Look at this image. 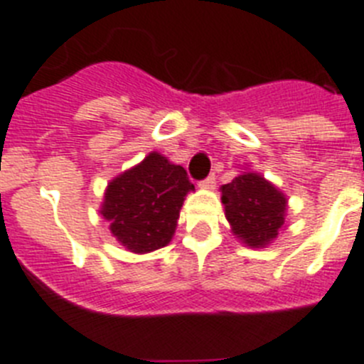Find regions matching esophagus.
<instances>
[{
	"label": "esophagus",
	"instance_id": "esophagus-1",
	"mask_svg": "<svg viewBox=\"0 0 364 364\" xmlns=\"http://www.w3.org/2000/svg\"><path fill=\"white\" fill-rule=\"evenodd\" d=\"M214 185H216V178L214 176H208L207 179H203V181H200V188L201 191H213Z\"/></svg>",
	"mask_w": 364,
	"mask_h": 364
}]
</instances>
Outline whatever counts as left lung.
<instances>
[{
  "label": "left lung",
  "instance_id": "8db88e82",
  "mask_svg": "<svg viewBox=\"0 0 364 364\" xmlns=\"http://www.w3.org/2000/svg\"><path fill=\"white\" fill-rule=\"evenodd\" d=\"M220 192L230 230L247 247H267L286 227L287 196L255 170H242Z\"/></svg>",
  "mask_w": 364,
  "mask_h": 364
}]
</instances>
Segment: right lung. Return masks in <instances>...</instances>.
Returning <instances> with one entry per match:
<instances>
[{
  "instance_id": "1",
  "label": "right lung",
  "mask_w": 364,
  "mask_h": 364,
  "mask_svg": "<svg viewBox=\"0 0 364 364\" xmlns=\"http://www.w3.org/2000/svg\"><path fill=\"white\" fill-rule=\"evenodd\" d=\"M192 191L181 164L150 151L107 183L100 214L122 247L146 255L172 242L183 201Z\"/></svg>"
}]
</instances>
